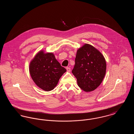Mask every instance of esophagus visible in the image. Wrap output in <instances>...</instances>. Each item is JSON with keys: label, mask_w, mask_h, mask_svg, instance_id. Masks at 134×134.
<instances>
[{"label": "esophagus", "mask_w": 134, "mask_h": 134, "mask_svg": "<svg viewBox=\"0 0 134 134\" xmlns=\"http://www.w3.org/2000/svg\"><path fill=\"white\" fill-rule=\"evenodd\" d=\"M66 70L68 71V72H70L71 69L69 67H66Z\"/></svg>", "instance_id": "esophagus-1"}]
</instances>
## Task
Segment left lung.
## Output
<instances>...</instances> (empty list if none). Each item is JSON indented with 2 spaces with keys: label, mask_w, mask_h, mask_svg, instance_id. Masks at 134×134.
<instances>
[{
  "label": "left lung",
  "mask_w": 134,
  "mask_h": 134,
  "mask_svg": "<svg viewBox=\"0 0 134 134\" xmlns=\"http://www.w3.org/2000/svg\"><path fill=\"white\" fill-rule=\"evenodd\" d=\"M72 71L78 86L86 92L96 89L102 82L107 64L102 54L93 46L85 44L77 51Z\"/></svg>",
  "instance_id": "left-lung-1"
}]
</instances>
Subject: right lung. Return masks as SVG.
Listing matches in <instances>:
<instances>
[{"label": "right lung", "instance_id": "add662e5", "mask_svg": "<svg viewBox=\"0 0 134 134\" xmlns=\"http://www.w3.org/2000/svg\"><path fill=\"white\" fill-rule=\"evenodd\" d=\"M29 71L35 84L45 91L54 89L60 77L66 71L52 53L38 52L30 62Z\"/></svg>", "mask_w": 134, "mask_h": 134}]
</instances>
